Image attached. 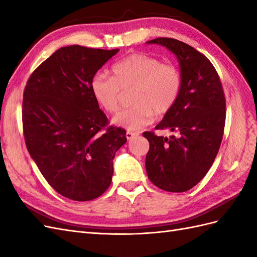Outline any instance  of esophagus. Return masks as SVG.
I'll use <instances>...</instances> for the list:
<instances>
[{
  "instance_id": "34e87169",
  "label": "esophagus",
  "mask_w": 257,
  "mask_h": 257,
  "mask_svg": "<svg viewBox=\"0 0 257 257\" xmlns=\"http://www.w3.org/2000/svg\"><path fill=\"white\" fill-rule=\"evenodd\" d=\"M138 135H139V133H137V132H132V131L126 132V138L128 139V141H132V139L137 137Z\"/></svg>"
}]
</instances>
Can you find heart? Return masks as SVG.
Masks as SVG:
<instances>
[{"instance_id": "b5f03b06", "label": "heart", "mask_w": 257, "mask_h": 257, "mask_svg": "<svg viewBox=\"0 0 257 257\" xmlns=\"http://www.w3.org/2000/svg\"><path fill=\"white\" fill-rule=\"evenodd\" d=\"M112 76L93 75L90 90L95 102L109 113L118 111L122 91L133 88V106L114 116L113 123L138 131L151 123L154 112L164 115L173 109L182 89L180 69L143 52L130 53L111 67Z\"/></svg>"}]
</instances>
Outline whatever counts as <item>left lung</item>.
<instances>
[{"label":"left lung","instance_id":"8db88e82","mask_svg":"<svg viewBox=\"0 0 257 257\" xmlns=\"http://www.w3.org/2000/svg\"><path fill=\"white\" fill-rule=\"evenodd\" d=\"M148 43L165 46L176 54L182 89L173 109L155 126L178 135L167 138L154 132L143 134L150 145L147 175L163 191L185 192L206 176L219 152L226 118L222 82L211 62L192 46L169 37Z\"/></svg>","mask_w":257,"mask_h":257}]
</instances>
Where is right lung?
Here are the masks:
<instances>
[{"label":"right lung","instance_id":"obj_1","mask_svg":"<svg viewBox=\"0 0 257 257\" xmlns=\"http://www.w3.org/2000/svg\"><path fill=\"white\" fill-rule=\"evenodd\" d=\"M119 49L62 47L31 74L23 91L27 149L51 188L87 201L109 188L126 131L109 125L90 90L93 75Z\"/></svg>","mask_w":257,"mask_h":257}]
</instances>
